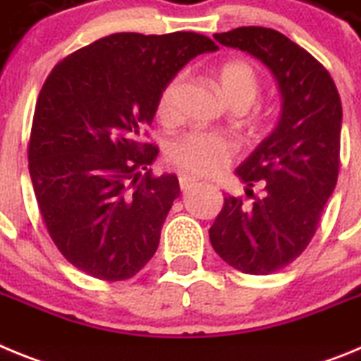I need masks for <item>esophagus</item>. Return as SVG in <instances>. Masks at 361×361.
Here are the masks:
<instances>
[{
    "instance_id": "esophagus-1",
    "label": "esophagus",
    "mask_w": 361,
    "mask_h": 361,
    "mask_svg": "<svg viewBox=\"0 0 361 361\" xmlns=\"http://www.w3.org/2000/svg\"><path fill=\"white\" fill-rule=\"evenodd\" d=\"M178 184H180V190H190L197 184V178L193 175L188 173H178Z\"/></svg>"
}]
</instances>
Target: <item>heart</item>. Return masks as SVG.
<instances>
[{"instance_id":"1","label":"heart","mask_w":361,"mask_h":361,"mask_svg":"<svg viewBox=\"0 0 361 361\" xmlns=\"http://www.w3.org/2000/svg\"><path fill=\"white\" fill-rule=\"evenodd\" d=\"M183 86V75H175L162 88L157 101V116L173 121ZM219 88L233 110H245L255 103L260 85L257 72L245 61H228L219 70ZM237 153V146L228 135L215 132H188L177 137L168 148V159L177 168L195 175H213L224 170Z\"/></svg>"}]
</instances>
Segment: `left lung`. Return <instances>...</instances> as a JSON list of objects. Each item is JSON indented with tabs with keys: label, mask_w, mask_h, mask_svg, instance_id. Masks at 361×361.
Returning <instances> with one entry per match:
<instances>
[{
	"label": "left lung",
	"mask_w": 361,
	"mask_h": 361,
	"mask_svg": "<svg viewBox=\"0 0 361 361\" xmlns=\"http://www.w3.org/2000/svg\"><path fill=\"white\" fill-rule=\"evenodd\" d=\"M213 37L262 61L282 95L279 124L235 171L253 202L224 197L209 228L213 250L226 264L247 275H269L307 247L333 195L342 101L329 72L273 28L240 27ZM255 185L261 188L258 197Z\"/></svg>",
	"instance_id": "left-lung-1"
}]
</instances>
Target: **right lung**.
Returning a JSON list of instances; mask_svg holds the SVG:
<instances>
[{
  "label": "right lung",
  "mask_w": 361,
  "mask_h": 361,
  "mask_svg": "<svg viewBox=\"0 0 361 361\" xmlns=\"http://www.w3.org/2000/svg\"><path fill=\"white\" fill-rule=\"evenodd\" d=\"M216 49L195 32H119L70 54L44 81L28 170L54 244L86 275L132 279L157 251L180 188L177 175L148 170L159 148L142 132L178 70Z\"/></svg>",
  "instance_id": "add662e5"
}]
</instances>
